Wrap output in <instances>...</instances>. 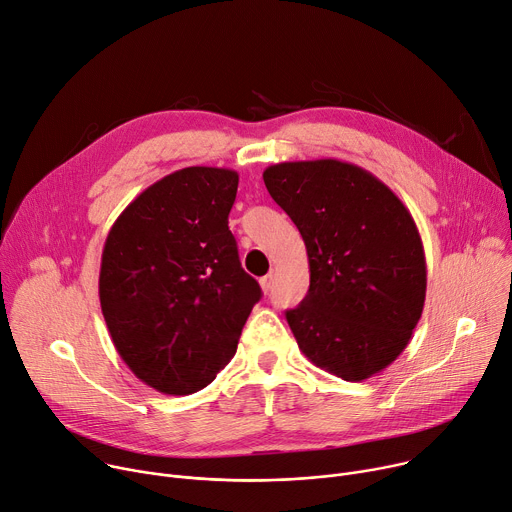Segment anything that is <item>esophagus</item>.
Listing matches in <instances>:
<instances>
[{
    "label": "esophagus",
    "instance_id": "1",
    "mask_svg": "<svg viewBox=\"0 0 512 512\" xmlns=\"http://www.w3.org/2000/svg\"><path fill=\"white\" fill-rule=\"evenodd\" d=\"M273 280H275V275H273V273H267L265 277H261V280H259V284H261V290H263L265 294L271 290V286H273Z\"/></svg>",
    "mask_w": 512,
    "mask_h": 512
}]
</instances>
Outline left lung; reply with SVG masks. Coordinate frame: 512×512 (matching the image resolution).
I'll return each instance as SVG.
<instances>
[{
    "instance_id": "left-lung-1",
    "label": "left lung",
    "mask_w": 512,
    "mask_h": 512,
    "mask_svg": "<svg viewBox=\"0 0 512 512\" xmlns=\"http://www.w3.org/2000/svg\"><path fill=\"white\" fill-rule=\"evenodd\" d=\"M263 181L308 253V294L286 310L300 351L347 382L380 374L425 306V249L408 208L376 175L337 159L269 165Z\"/></svg>"
}]
</instances>
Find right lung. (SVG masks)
Masks as SVG:
<instances>
[{"mask_svg": "<svg viewBox=\"0 0 512 512\" xmlns=\"http://www.w3.org/2000/svg\"><path fill=\"white\" fill-rule=\"evenodd\" d=\"M237 188L232 169H179L138 194L108 232L102 314L118 355L157 392L206 388L261 298L228 230Z\"/></svg>", "mask_w": 512, "mask_h": 512, "instance_id": "add662e5", "label": "right lung"}]
</instances>
